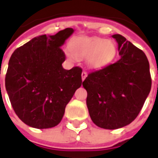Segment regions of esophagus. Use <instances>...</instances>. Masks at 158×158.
Here are the masks:
<instances>
[{
  "label": "esophagus",
  "instance_id": "1",
  "mask_svg": "<svg viewBox=\"0 0 158 158\" xmlns=\"http://www.w3.org/2000/svg\"><path fill=\"white\" fill-rule=\"evenodd\" d=\"M81 77H82V80H85L86 77H87V73L85 71H83L82 73H81Z\"/></svg>",
  "mask_w": 158,
  "mask_h": 158
}]
</instances>
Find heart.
I'll return each mask as SVG.
<instances>
[{"label":"heart","instance_id":"obj_1","mask_svg":"<svg viewBox=\"0 0 158 158\" xmlns=\"http://www.w3.org/2000/svg\"><path fill=\"white\" fill-rule=\"evenodd\" d=\"M70 49L74 56L87 57L88 64L93 69H102L108 65L116 55L114 42L110 40H104L98 37L76 38L71 42ZM72 55L69 54L71 59H73Z\"/></svg>","mask_w":158,"mask_h":158}]
</instances>
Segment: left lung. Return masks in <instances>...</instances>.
<instances>
[{
  "instance_id": "obj_1",
  "label": "left lung",
  "mask_w": 158,
  "mask_h": 158,
  "mask_svg": "<svg viewBox=\"0 0 158 158\" xmlns=\"http://www.w3.org/2000/svg\"><path fill=\"white\" fill-rule=\"evenodd\" d=\"M113 37L118 44L121 58L89 73L83 82L90 118L106 129H119L133 122L152 88L146 54L121 35Z\"/></svg>"
}]
</instances>
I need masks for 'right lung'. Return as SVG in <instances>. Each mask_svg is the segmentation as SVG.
Instances as JSON below:
<instances>
[{"instance_id": "add662e5", "label": "right lung", "mask_w": 158, "mask_h": 158, "mask_svg": "<svg viewBox=\"0 0 158 158\" xmlns=\"http://www.w3.org/2000/svg\"><path fill=\"white\" fill-rule=\"evenodd\" d=\"M73 33L67 28L55 35L34 38L17 48L9 60L6 89L12 108L27 125L36 129L55 127L65 107L82 85V69L62 68L61 48Z\"/></svg>"}]
</instances>
